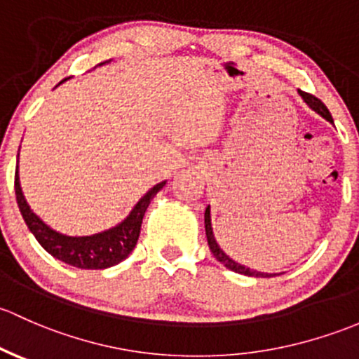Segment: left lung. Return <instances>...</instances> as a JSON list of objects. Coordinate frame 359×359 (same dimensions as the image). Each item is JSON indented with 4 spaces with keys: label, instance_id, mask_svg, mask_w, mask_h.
I'll list each match as a JSON object with an SVG mask.
<instances>
[{
    "label": "left lung",
    "instance_id": "8db88e82",
    "mask_svg": "<svg viewBox=\"0 0 359 359\" xmlns=\"http://www.w3.org/2000/svg\"><path fill=\"white\" fill-rule=\"evenodd\" d=\"M299 95H301L302 100L308 103L309 109L315 110L316 114H320V116L323 117V119H327L328 123H334V119H332V114L328 112V109L325 107V103L321 102V100H318L316 97H313V95H309V93H304V91H299ZM204 221H205V235H207V243H209V249H210V252H212V256L216 257L221 264H224L228 269H231V271L240 273V275L257 276V278H271V276L276 275V273H262V271H256V269L245 268V266L233 261L230 256H226V254H224V250L217 245L216 238H214L212 224H210V205L205 207Z\"/></svg>",
    "mask_w": 359,
    "mask_h": 359
}]
</instances>
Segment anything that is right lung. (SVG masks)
<instances>
[{
  "mask_svg": "<svg viewBox=\"0 0 359 359\" xmlns=\"http://www.w3.org/2000/svg\"><path fill=\"white\" fill-rule=\"evenodd\" d=\"M67 79L60 81L57 86H60ZM164 184L165 181H161V183L150 188L136 202L131 212L119 224H116V226L95 235L69 236L48 226L38 214L32 212L27 201H25L24 194H22L20 178H18V164L17 171H15V195H17V204L25 224L31 230V233L36 236V240L41 243L43 249L48 254H51L55 259L65 262V264L76 266V268L81 269L110 268V266L119 264L121 261H124L133 252L136 242H138L140 230H142V221L147 212V207L150 205L152 198L157 195V191H161V188Z\"/></svg>",
  "mask_w": 359,
  "mask_h": 359,
  "instance_id": "1",
  "label": "right lung"
}]
</instances>
